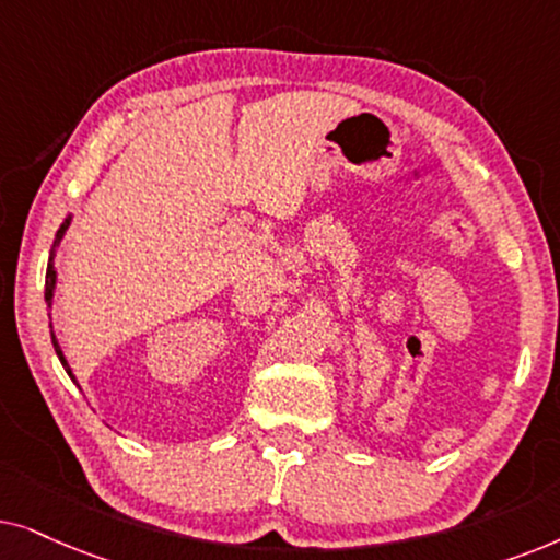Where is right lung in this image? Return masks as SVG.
<instances>
[{
	"label": "right lung",
	"mask_w": 560,
	"mask_h": 560,
	"mask_svg": "<svg viewBox=\"0 0 560 560\" xmlns=\"http://www.w3.org/2000/svg\"><path fill=\"white\" fill-rule=\"evenodd\" d=\"M69 222H71V218H66V222L61 225V230H58V235H56V243H54V248L58 243H61V237H63V233H66V228H69ZM54 287H56V271H54V250H50V260H48V271H46V302H50L54 300ZM50 338H54V348H56V353H58V358H61V363H63V369L69 371V376L73 378V374H71V369H69V363H66V358H63V353H61V346H58V340H56V335L50 332Z\"/></svg>",
	"instance_id": "add662e5"
}]
</instances>
